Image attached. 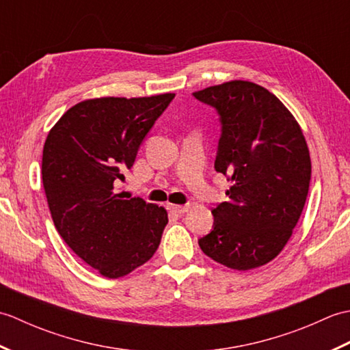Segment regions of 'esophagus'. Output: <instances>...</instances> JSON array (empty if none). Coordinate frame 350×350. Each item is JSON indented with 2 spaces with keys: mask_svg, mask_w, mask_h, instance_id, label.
<instances>
[{
  "mask_svg": "<svg viewBox=\"0 0 350 350\" xmlns=\"http://www.w3.org/2000/svg\"><path fill=\"white\" fill-rule=\"evenodd\" d=\"M168 209H170L171 212L177 213V215H182V213L189 211V204H183V206H179V204H170Z\"/></svg>",
  "mask_w": 350,
  "mask_h": 350,
  "instance_id": "34e87169",
  "label": "esophagus"
}]
</instances>
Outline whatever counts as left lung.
Listing matches in <instances>:
<instances>
[{
    "mask_svg": "<svg viewBox=\"0 0 350 350\" xmlns=\"http://www.w3.org/2000/svg\"><path fill=\"white\" fill-rule=\"evenodd\" d=\"M192 94L217 109L215 170L232 182L198 245L230 269H254L280 254L298 224L311 179L307 141L290 111L262 85L230 81Z\"/></svg>",
    "mask_w": 350,
    "mask_h": 350,
    "instance_id": "8db88e82",
    "label": "left lung"
}]
</instances>
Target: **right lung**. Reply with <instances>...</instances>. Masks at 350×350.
Segmentation results:
<instances>
[{
    "label": "right lung",
    "mask_w": 350,
    "mask_h": 350,
    "mask_svg": "<svg viewBox=\"0 0 350 350\" xmlns=\"http://www.w3.org/2000/svg\"><path fill=\"white\" fill-rule=\"evenodd\" d=\"M173 99L163 93L79 102L44 141L42 180L57 232L107 278L131 273L161 243L167 211L139 197L123 198L116 185Z\"/></svg>",
    "instance_id": "right-lung-1"
}]
</instances>
